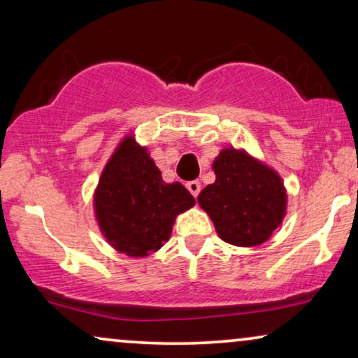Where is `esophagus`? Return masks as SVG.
Masks as SVG:
<instances>
[{
  "mask_svg": "<svg viewBox=\"0 0 358 358\" xmlns=\"http://www.w3.org/2000/svg\"><path fill=\"white\" fill-rule=\"evenodd\" d=\"M187 189H189V192L194 195V197H197L200 192V182L199 180H190V182H187Z\"/></svg>",
  "mask_w": 358,
  "mask_h": 358,
  "instance_id": "34e87169",
  "label": "esophagus"
}]
</instances>
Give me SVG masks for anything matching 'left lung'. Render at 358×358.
I'll return each mask as SVG.
<instances>
[{"label": "left lung", "mask_w": 358, "mask_h": 358, "mask_svg": "<svg viewBox=\"0 0 358 358\" xmlns=\"http://www.w3.org/2000/svg\"><path fill=\"white\" fill-rule=\"evenodd\" d=\"M215 182L199 194L224 243L252 248L268 241L287 215L288 195L275 169L246 150L227 146L213 159Z\"/></svg>", "instance_id": "obj_1"}]
</instances>
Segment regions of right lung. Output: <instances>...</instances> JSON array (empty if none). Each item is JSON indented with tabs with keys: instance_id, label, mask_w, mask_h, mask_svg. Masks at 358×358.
<instances>
[{
	"instance_id": "right-lung-1",
	"label": "right lung",
	"mask_w": 358,
	"mask_h": 358,
	"mask_svg": "<svg viewBox=\"0 0 358 358\" xmlns=\"http://www.w3.org/2000/svg\"><path fill=\"white\" fill-rule=\"evenodd\" d=\"M195 200L180 182L161 178L146 146L125 135L115 146L96 185L92 207L101 234L115 251L146 257L171 238L178 215Z\"/></svg>"
}]
</instances>
